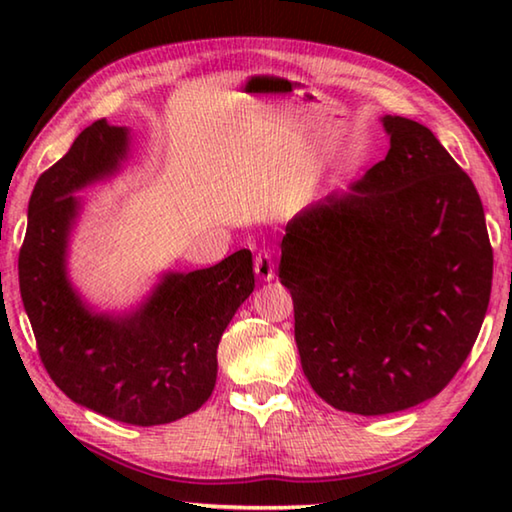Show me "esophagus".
I'll use <instances>...</instances> for the list:
<instances>
[{
    "mask_svg": "<svg viewBox=\"0 0 512 512\" xmlns=\"http://www.w3.org/2000/svg\"><path fill=\"white\" fill-rule=\"evenodd\" d=\"M255 273L262 282H271L275 277V264H273V255L268 253V250H262L255 257Z\"/></svg>",
    "mask_w": 512,
    "mask_h": 512,
    "instance_id": "34e87169",
    "label": "esophagus"
}]
</instances>
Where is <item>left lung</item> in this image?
Listing matches in <instances>:
<instances>
[{
  "instance_id": "8db88e82",
  "label": "left lung",
  "mask_w": 512,
  "mask_h": 512,
  "mask_svg": "<svg viewBox=\"0 0 512 512\" xmlns=\"http://www.w3.org/2000/svg\"><path fill=\"white\" fill-rule=\"evenodd\" d=\"M386 158L287 223L302 370L334 409L386 415L436 397L479 336L492 248L470 176L418 121L384 115Z\"/></svg>"
}]
</instances>
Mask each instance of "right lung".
I'll use <instances>...</instances> for the list:
<instances>
[{"mask_svg": "<svg viewBox=\"0 0 512 512\" xmlns=\"http://www.w3.org/2000/svg\"><path fill=\"white\" fill-rule=\"evenodd\" d=\"M133 135L106 119L76 137L38 178L20 250V293L49 377L69 400L110 420L153 427L201 409L216 384V348L255 289L253 255L198 271H164L140 305L92 307L69 277L81 189L117 176Z\"/></svg>", "mask_w": 512, "mask_h": 512, "instance_id": "add662e5", "label": "right lung"}]
</instances>
